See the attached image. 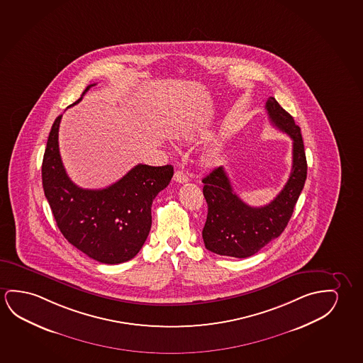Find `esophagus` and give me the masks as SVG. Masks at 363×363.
Listing matches in <instances>:
<instances>
[{"instance_id":"esophagus-1","label":"esophagus","mask_w":363,"mask_h":363,"mask_svg":"<svg viewBox=\"0 0 363 363\" xmlns=\"http://www.w3.org/2000/svg\"><path fill=\"white\" fill-rule=\"evenodd\" d=\"M174 180H175L177 183H186V182H189V177H188L183 170H177V172L174 173Z\"/></svg>"}]
</instances>
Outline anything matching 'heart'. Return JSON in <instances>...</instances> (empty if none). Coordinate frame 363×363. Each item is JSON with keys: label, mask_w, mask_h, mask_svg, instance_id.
I'll return each mask as SVG.
<instances>
[{"label": "heart", "mask_w": 363, "mask_h": 363, "mask_svg": "<svg viewBox=\"0 0 363 363\" xmlns=\"http://www.w3.org/2000/svg\"><path fill=\"white\" fill-rule=\"evenodd\" d=\"M206 162H208V164H213V162H214V157H206Z\"/></svg>", "instance_id": "b5f03b06"}]
</instances>
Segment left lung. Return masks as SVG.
Here are the masks:
<instances>
[{
  "label": "left lung",
  "instance_id": "1",
  "mask_svg": "<svg viewBox=\"0 0 363 363\" xmlns=\"http://www.w3.org/2000/svg\"><path fill=\"white\" fill-rule=\"evenodd\" d=\"M265 108L273 126L291 136L293 162L291 175L279 194L267 206H250L233 191L223 167L203 178L208 216L203 228L206 248L219 255L247 258L278 238L287 227L307 179V160L299 126L276 99Z\"/></svg>",
  "mask_w": 363,
  "mask_h": 363
}]
</instances>
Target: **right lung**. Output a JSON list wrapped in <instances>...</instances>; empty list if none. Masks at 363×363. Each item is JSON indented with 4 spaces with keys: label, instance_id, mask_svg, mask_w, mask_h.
Here are the masks:
<instances>
[{
    "label": "right lung",
    "instance_id": "1",
    "mask_svg": "<svg viewBox=\"0 0 363 363\" xmlns=\"http://www.w3.org/2000/svg\"><path fill=\"white\" fill-rule=\"evenodd\" d=\"M94 86L89 85L85 92ZM55 120L43 160V186L60 232L87 257L105 264L134 258L152 228V204L173 178L172 165L138 164L114 184L104 189H82L67 177L59 150V126Z\"/></svg>",
    "mask_w": 363,
    "mask_h": 363
}]
</instances>
